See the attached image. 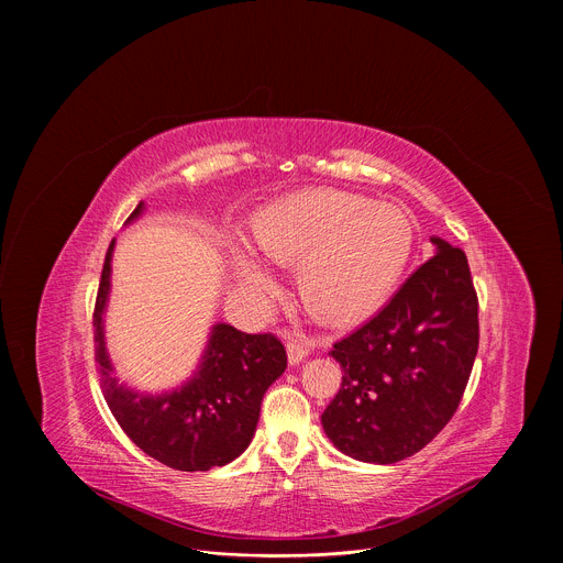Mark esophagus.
Instances as JSON below:
<instances>
[{"mask_svg":"<svg viewBox=\"0 0 563 563\" xmlns=\"http://www.w3.org/2000/svg\"><path fill=\"white\" fill-rule=\"evenodd\" d=\"M311 350V339L302 332V330H294L287 339V356H289V363H300Z\"/></svg>","mask_w":563,"mask_h":563,"instance_id":"1","label":"esophagus"}]
</instances>
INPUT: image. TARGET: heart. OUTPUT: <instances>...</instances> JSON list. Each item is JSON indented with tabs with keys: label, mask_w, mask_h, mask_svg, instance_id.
I'll return each mask as SVG.
<instances>
[{
	"label": "heart",
	"mask_w": 563,
	"mask_h": 563,
	"mask_svg": "<svg viewBox=\"0 0 563 563\" xmlns=\"http://www.w3.org/2000/svg\"><path fill=\"white\" fill-rule=\"evenodd\" d=\"M412 235L404 209L339 189L287 196L252 220L254 250L278 265H296L302 305L323 318L374 307L408 263ZM235 272L252 289L267 287V274L247 256H235Z\"/></svg>",
	"instance_id": "1"
}]
</instances>
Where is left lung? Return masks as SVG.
<instances>
[{"mask_svg":"<svg viewBox=\"0 0 563 563\" xmlns=\"http://www.w3.org/2000/svg\"><path fill=\"white\" fill-rule=\"evenodd\" d=\"M432 243L439 252L330 352L343 383L320 421L352 459L396 463L417 454L463 398L478 350V298L463 250Z\"/></svg>","mask_w":563,"mask_h":563,"instance_id":"obj_1","label":"left lung"}]
</instances>
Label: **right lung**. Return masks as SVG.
<instances>
[{
  "label": "right lung",
  "instance_id": "add662e5",
  "mask_svg": "<svg viewBox=\"0 0 563 563\" xmlns=\"http://www.w3.org/2000/svg\"><path fill=\"white\" fill-rule=\"evenodd\" d=\"M140 209L142 202L131 218ZM111 254L113 243L102 265L93 309L96 363L111 415L144 454L174 470L205 472L233 461L245 452L256 432L267 387L287 367L285 345L272 332L245 334L220 323L213 328L196 378L183 389L144 396L118 385L102 339Z\"/></svg>",
  "mask_w": 563,
  "mask_h": 563
}]
</instances>
